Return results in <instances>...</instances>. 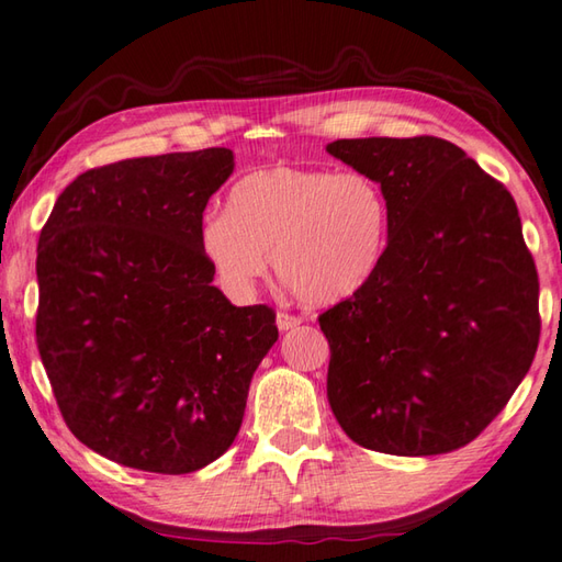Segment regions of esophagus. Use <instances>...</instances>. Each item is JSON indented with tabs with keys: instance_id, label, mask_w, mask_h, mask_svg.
Segmentation results:
<instances>
[{
	"instance_id": "esophagus-1",
	"label": "esophagus",
	"mask_w": 562,
	"mask_h": 562,
	"mask_svg": "<svg viewBox=\"0 0 562 562\" xmlns=\"http://www.w3.org/2000/svg\"><path fill=\"white\" fill-rule=\"evenodd\" d=\"M276 326H279L281 333H286V330L299 328L301 326V318L291 316V313H276Z\"/></svg>"
}]
</instances>
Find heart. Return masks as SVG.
Wrapping results in <instances>:
<instances>
[{"instance_id":"b5f03b06","label":"heart","mask_w":562,"mask_h":562,"mask_svg":"<svg viewBox=\"0 0 562 562\" xmlns=\"http://www.w3.org/2000/svg\"><path fill=\"white\" fill-rule=\"evenodd\" d=\"M390 206L372 177L326 167L271 165L236 180L226 212L206 214L196 241L232 299H249L271 266L311 306L368 286L387 251Z\"/></svg>"}]
</instances>
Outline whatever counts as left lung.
<instances>
[{
	"label": "left lung",
	"mask_w": 562,
	"mask_h": 562,
	"mask_svg": "<svg viewBox=\"0 0 562 562\" xmlns=\"http://www.w3.org/2000/svg\"><path fill=\"white\" fill-rule=\"evenodd\" d=\"M326 150L387 196L372 281L318 318L328 402L356 445L447 454L488 427L536 358L538 273L514 196L441 137H352Z\"/></svg>",
	"instance_id": "1"
}]
</instances>
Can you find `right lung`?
I'll return each mask as SVG.
<instances>
[{
    "mask_svg": "<svg viewBox=\"0 0 562 562\" xmlns=\"http://www.w3.org/2000/svg\"><path fill=\"white\" fill-rule=\"evenodd\" d=\"M234 153L133 157L78 175L38 236L36 346L68 429L117 464L190 474L239 435L269 306L236 308L196 241Z\"/></svg>",
    "mask_w": 562,
    "mask_h": 562,
    "instance_id": "add662e5",
    "label": "right lung"
}]
</instances>
